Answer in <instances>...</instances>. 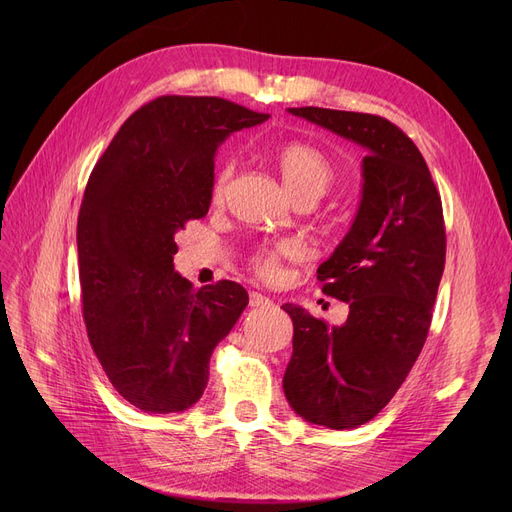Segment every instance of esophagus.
<instances>
[{
	"label": "esophagus",
	"mask_w": 512,
	"mask_h": 512,
	"mask_svg": "<svg viewBox=\"0 0 512 512\" xmlns=\"http://www.w3.org/2000/svg\"><path fill=\"white\" fill-rule=\"evenodd\" d=\"M270 303H272V301L267 299V297H263L261 292H251V294H249V305H251V307H263V305H270Z\"/></svg>",
	"instance_id": "obj_1"
}]
</instances>
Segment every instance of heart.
<instances>
[{
  "instance_id": "b5f03b06",
  "label": "heart",
  "mask_w": 512,
  "mask_h": 512,
  "mask_svg": "<svg viewBox=\"0 0 512 512\" xmlns=\"http://www.w3.org/2000/svg\"><path fill=\"white\" fill-rule=\"evenodd\" d=\"M274 159L294 201L297 199L317 201L328 191L336 178L332 159L324 151L309 143H301V141L282 143L280 147H276ZM232 176H234V164L228 159L224 164H220L218 170H215V176L211 182L213 203H220L224 199ZM294 253H297V247H294L292 242H274V245L259 247L251 257V265L259 278L276 280L280 276V263L286 257H292Z\"/></svg>"
}]
</instances>
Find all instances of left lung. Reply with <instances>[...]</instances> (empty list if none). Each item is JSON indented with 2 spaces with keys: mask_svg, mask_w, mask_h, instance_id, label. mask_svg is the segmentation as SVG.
<instances>
[{
  "mask_svg": "<svg viewBox=\"0 0 512 512\" xmlns=\"http://www.w3.org/2000/svg\"><path fill=\"white\" fill-rule=\"evenodd\" d=\"M288 112L367 149L357 218L317 270L321 290L351 309L344 326L282 305L294 328L286 400L309 423L351 429L388 405L425 344L446 261L442 199L421 151L390 120Z\"/></svg>",
  "mask_w": 512,
  "mask_h": 512,
  "instance_id": "left-lung-1",
  "label": "left lung"
}]
</instances>
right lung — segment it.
<instances>
[{
    "instance_id": "1",
    "label": "right lung",
    "mask_w": 512,
    "mask_h": 512,
    "mask_svg": "<svg viewBox=\"0 0 512 512\" xmlns=\"http://www.w3.org/2000/svg\"><path fill=\"white\" fill-rule=\"evenodd\" d=\"M267 118L222 97L161 95L89 176L76 226L85 326L112 386L145 413L195 405L213 348L249 305L236 282L195 290L176 274L174 236L209 211L218 145Z\"/></svg>"
}]
</instances>
